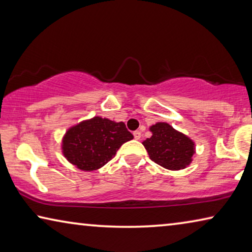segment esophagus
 <instances>
[{
    "instance_id": "34e87169",
    "label": "esophagus",
    "mask_w": 252,
    "mask_h": 252,
    "mask_svg": "<svg viewBox=\"0 0 252 252\" xmlns=\"http://www.w3.org/2000/svg\"><path fill=\"white\" fill-rule=\"evenodd\" d=\"M133 136L135 140H140V138H141V132L140 131H134L133 132Z\"/></svg>"
}]
</instances>
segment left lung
<instances>
[{"instance_id":"1","label":"left lung","mask_w":252,"mask_h":252,"mask_svg":"<svg viewBox=\"0 0 252 252\" xmlns=\"http://www.w3.org/2000/svg\"><path fill=\"white\" fill-rule=\"evenodd\" d=\"M151 138L142 144L152 161L165 169L181 170L187 168L195 153L194 142L189 136L177 131L165 122H158L150 126Z\"/></svg>"}]
</instances>
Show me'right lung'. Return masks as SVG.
<instances>
[{
  "label": "right lung",
  "mask_w": 252,
  "mask_h": 252,
  "mask_svg": "<svg viewBox=\"0 0 252 252\" xmlns=\"http://www.w3.org/2000/svg\"><path fill=\"white\" fill-rule=\"evenodd\" d=\"M133 139L123 122L94 117L71 126L62 140L65 159L82 171H94L114 158L123 143Z\"/></svg>",
  "instance_id": "obj_1"
}]
</instances>
